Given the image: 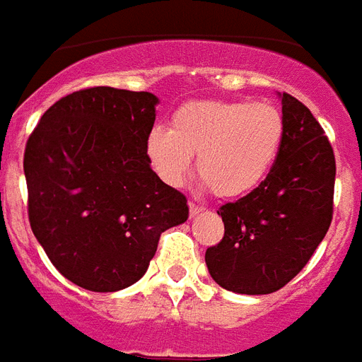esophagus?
<instances>
[{
	"mask_svg": "<svg viewBox=\"0 0 362 362\" xmlns=\"http://www.w3.org/2000/svg\"><path fill=\"white\" fill-rule=\"evenodd\" d=\"M189 211H190V216H196V215H199L202 211H204V207H199V205H196L194 202H190Z\"/></svg>",
	"mask_w": 362,
	"mask_h": 362,
	"instance_id": "1",
	"label": "esophagus"
}]
</instances>
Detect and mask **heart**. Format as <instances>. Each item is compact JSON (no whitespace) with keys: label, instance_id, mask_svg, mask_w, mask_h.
Segmentation results:
<instances>
[{"label":"heart","instance_id":"1","mask_svg":"<svg viewBox=\"0 0 362 362\" xmlns=\"http://www.w3.org/2000/svg\"><path fill=\"white\" fill-rule=\"evenodd\" d=\"M286 138L284 115L250 100H194L173 114L172 129L155 127L146 153L164 183L179 187L196 173L218 198H243L267 179Z\"/></svg>","mask_w":362,"mask_h":362}]
</instances>
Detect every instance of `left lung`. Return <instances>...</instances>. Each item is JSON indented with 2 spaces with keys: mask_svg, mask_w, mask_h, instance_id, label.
Masks as SVG:
<instances>
[{
  "mask_svg": "<svg viewBox=\"0 0 362 362\" xmlns=\"http://www.w3.org/2000/svg\"><path fill=\"white\" fill-rule=\"evenodd\" d=\"M286 138L267 179L216 211L224 237L205 263L224 290L265 296L305 267L332 221L337 163L331 141L305 104L282 93Z\"/></svg>",
  "mask_w": 362,
  "mask_h": 362,
  "instance_id": "1",
  "label": "left lung"
}]
</instances>
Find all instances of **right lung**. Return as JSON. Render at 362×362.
Listing matches in <instances>:
<instances>
[{
  "label": "right lung",
  "instance_id": "add662e5",
  "mask_svg": "<svg viewBox=\"0 0 362 362\" xmlns=\"http://www.w3.org/2000/svg\"><path fill=\"white\" fill-rule=\"evenodd\" d=\"M158 99L99 86L52 104L25 144L28 215L54 267L83 290L119 291L146 274L160 233L189 218L149 166Z\"/></svg>",
  "mask_w": 362,
  "mask_h": 362
}]
</instances>
